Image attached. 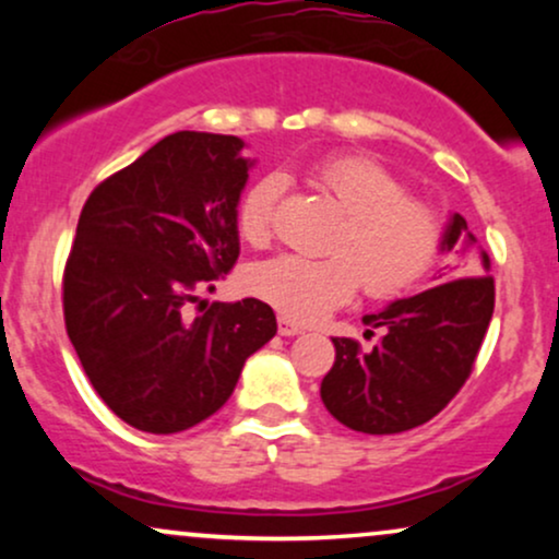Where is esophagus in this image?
<instances>
[{"instance_id":"obj_1","label":"esophagus","mask_w":559,"mask_h":559,"mask_svg":"<svg viewBox=\"0 0 559 559\" xmlns=\"http://www.w3.org/2000/svg\"><path fill=\"white\" fill-rule=\"evenodd\" d=\"M301 331H305V329H301L299 323H294V320H288L284 316L278 318V333H281V336H299Z\"/></svg>"}]
</instances>
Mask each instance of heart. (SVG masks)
<instances>
[{"label":"heart","instance_id":"1","mask_svg":"<svg viewBox=\"0 0 559 559\" xmlns=\"http://www.w3.org/2000/svg\"><path fill=\"white\" fill-rule=\"evenodd\" d=\"M312 183L336 202L344 223L329 243V258L278 254L249 267L247 288L281 316L312 323L357 294L373 301L396 299L441 258L447 223L426 199L386 165L365 155L325 157L312 168ZM284 178L262 176L243 191L236 228L252 247L273 241Z\"/></svg>","mask_w":559,"mask_h":559}]
</instances>
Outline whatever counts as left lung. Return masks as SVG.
<instances>
[{
  "label": "left lung",
  "instance_id": "obj_1",
  "mask_svg": "<svg viewBox=\"0 0 559 559\" xmlns=\"http://www.w3.org/2000/svg\"><path fill=\"white\" fill-rule=\"evenodd\" d=\"M463 215L452 217L444 247L465 236ZM473 241V236H467ZM473 275L449 278L409 299L365 316L370 349L355 338H333L336 360L320 383L329 413L352 431L402 433L428 423L457 396L473 373L493 316V275L480 254Z\"/></svg>",
  "mask_w": 559,
  "mask_h": 559
}]
</instances>
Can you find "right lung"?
<instances>
[{
  "label": "right lung",
  "instance_id": "right-lung-1",
  "mask_svg": "<svg viewBox=\"0 0 559 559\" xmlns=\"http://www.w3.org/2000/svg\"><path fill=\"white\" fill-rule=\"evenodd\" d=\"M241 146L223 133H170L81 210L62 273L66 329L96 394L139 431L178 433L210 418L275 336L260 299L186 312L239 260Z\"/></svg>",
  "mask_w": 559,
  "mask_h": 559
}]
</instances>
